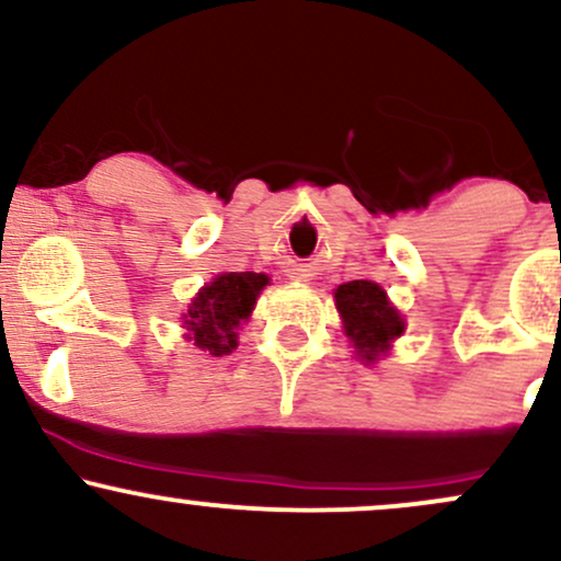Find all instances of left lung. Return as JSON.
Returning a JSON list of instances; mask_svg holds the SVG:
<instances>
[{"mask_svg":"<svg viewBox=\"0 0 561 561\" xmlns=\"http://www.w3.org/2000/svg\"><path fill=\"white\" fill-rule=\"evenodd\" d=\"M340 317L345 321V334L351 337L358 356L375 362L388 351L390 343L403 334L401 313L392 308L385 289L377 282H345L334 293Z\"/></svg>","mask_w":561,"mask_h":561,"instance_id":"obj_1","label":"left lung"}]
</instances>
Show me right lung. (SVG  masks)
<instances>
[{
  "instance_id": "1",
  "label": "right lung",
  "mask_w": 561,
  "mask_h": 561,
  "mask_svg": "<svg viewBox=\"0 0 561 561\" xmlns=\"http://www.w3.org/2000/svg\"><path fill=\"white\" fill-rule=\"evenodd\" d=\"M266 285V274L229 272L216 276L210 285L199 289L190 311L184 313L190 340H195V345L208 351L210 356H224V353L234 351L237 327L250 317L259 293Z\"/></svg>"
}]
</instances>
